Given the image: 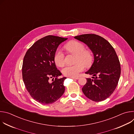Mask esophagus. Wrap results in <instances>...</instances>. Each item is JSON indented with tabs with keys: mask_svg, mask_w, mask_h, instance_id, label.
I'll return each mask as SVG.
<instances>
[{
	"mask_svg": "<svg viewBox=\"0 0 134 134\" xmlns=\"http://www.w3.org/2000/svg\"><path fill=\"white\" fill-rule=\"evenodd\" d=\"M70 79H73V80H78L79 79V77H70Z\"/></svg>",
	"mask_w": 134,
	"mask_h": 134,
	"instance_id": "obj_1",
	"label": "esophagus"
}]
</instances>
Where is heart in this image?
<instances>
[{"mask_svg":"<svg viewBox=\"0 0 134 134\" xmlns=\"http://www.w3.org/2000/svg\"><path fill=\"white\" fill-rule=\"evenodd\" d=\"M66 51L71 54L76 55L75 63L73 65L67 66L62 70L63 74L67 77H75L82 72L85 66L90 67L94 62V55L90 49H84V45L76 40L68 42L65 46ZM54 62L58 67H63L65 64V55L60 50H57L54 55Z\"/></svg>","mask_w":134,"mask_h":134,"instance_id":"b5f03b06","label":"heart"}]
</instances>
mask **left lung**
<instances>
[{
	"mask_svg": "<svg viewBox=\"0 0 134 134\" xmlns=\"http://www.w3.org/2000/svg\"><path fill=\"white\" fill-rule=\"evenodd\" d=\"M74 38L87 44L94 57L92 67L85 72L93 75V79H86L82 91L90 100L102 101L110 96L118 85L121 74L118 55L111 44L101 36L85 34Z\"/></svg>",
	"mask_w": 134,
	"mask_h": 134,
	"instance_id": "1",
	"label": "left lung"
}]
</instances>
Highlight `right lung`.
I'll list each match as a JSON object with an SVG mask.
<instances>
[{"label":"right lung","instance_id":"1","mask_svg":"<svg viewBox=\"0 0 134 134\" xmlns=\"http://www.w3.org/2000/svg\"><path fill=\"white\" fill-rule=\"evenodd\" d=\"M67 39L47 35L36 41L26 51L22 65V77L31 97L42 104H50L58 100L65 90L66 77L56 68L54 55L58 46ZM52 78V82L50 80ZM55 80H53V79Z\"/></svg>","mask_w":134,"mask_h":134}]
</instances>
